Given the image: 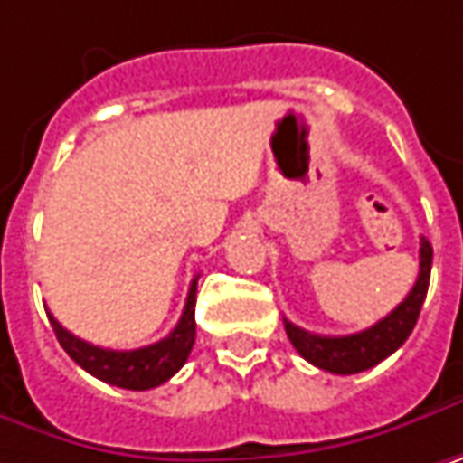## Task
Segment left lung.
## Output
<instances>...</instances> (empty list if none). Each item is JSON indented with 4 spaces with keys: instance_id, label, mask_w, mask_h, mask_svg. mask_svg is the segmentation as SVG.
Wrapping results in <instances>:
<instances>
[{
    "instance_id": "8db88e82",
    "label": "left lung",
    "mask_w": 463,
    "mask_h": 463,
    "mask_svg": "<svg viewBox=\"0 0 463 463\" xmlns=\"http://www.w3.org/2000/svg\"><path fill=\"white\" fill-rule=\"evenodd\" d=\"M430 269H432V246L427 238H421L417 283L388 317H383L372 327L354 333V335H317V333H307V330L296 327L293 322L286 319L288 338L309 364L325 369V372L356 374V372L374 367L383 359H388L393 351H398L411 335V330L420 319L424 296H427Z\"/></svg>"
}]
</instances>
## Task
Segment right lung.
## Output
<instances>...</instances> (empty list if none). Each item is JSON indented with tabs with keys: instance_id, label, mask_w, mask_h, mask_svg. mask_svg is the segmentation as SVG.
<instances>
[{
	"instance_id": "1",
	"label": "right lung",
	"mask_w": 463,
	"mask_h": 463,
	"mask_svg": "<svg viewBox=\"0 0 463 463\" xmlns=\"http://www.w3.org/2000/svg\"><path fill=\"white\" fill-rule=\"evenodd\" d=\"M196 280L199 278H194V283L188 288L185 309L177 319L175 330L167 338L156 340L144 348H133V351L99 348L94 343L75 338L52 314H49V322L54 327L60 345L68 351V356L78 367L99 377L101 383L118 385L125 391H149L167 383L177 369L188 362V354L196 340Z\"/></svg>"
}]
</instances>
